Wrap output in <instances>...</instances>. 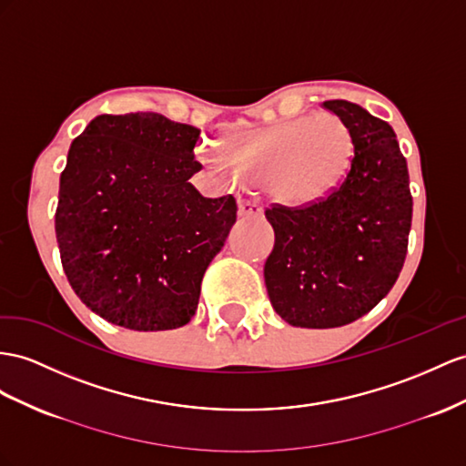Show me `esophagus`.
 Listing matches in <instances>:
<instances>
[{
	"label": "esophagus",
	"mask_w": 466,
	"mask_h": 466,
	"mask_svg": "<svg viewBox=\"0 0 466 466\" xmlns=\"http://www.w3.org/2000/svg\"><path fill=\"white\" fill-rule=\"evenodd\" d=\"M240 214L246 218H254V217H261V214H264V208H261L256 200H240Z\"/></svg>",
	"instance_id": "1"
}]
</instances>
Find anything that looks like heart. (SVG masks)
Instances as JSON below:
<instances>
[{
  "mask_svg": "<svg viewBox=\"0 0 466 466\" xmlns=\"http://www.w3.org/2000/svg\"><path fill=\"white\" fill-rule=\"evenodd\" d=\"M352 155L354 139L344 119L319 114L236 131L224 149H200L198 159L232 183L264 187L278 202L303 207L340 185Z\"/></svg>",
  "mask_w": 466,
  "mask_h": 466,
  "instance_id": "1",
  "label": "heart"
}]
</instances>
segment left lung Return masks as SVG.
<instances>
[{
  "label": "left lung",
  "mask_w": 466,
  "mask_h": 466,
  "mask_svg": "<svg viewBox=\"0 0 466 466\" xmlns=\"http://www.w3.org/2000/svg\"><path fill=\"white\" fill-rule=\"evenodd\" d=\"M323 106L352 134L349 173L311 205L266 208L276 232L264 268L269 301L301 329L349 325L384 299L403 268L413 212L408 163L391 126L347 100Z\"/></svg>",
  "instance_id": "8db88e82"
}]
</instances>
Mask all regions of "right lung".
I'll return each mask as SVG.
<instances>
[{
	"mask_svg": "<svg viewBox=\"0 0 466 466\" xmlns=\"http://www.w3.org/2000/svg\"><path fill=\"white\" fill-rule=\"evenodd\" d=\"M200 129L155 112L102 114L68 149L55 214L70 288L131 330L193 319L202 276L236 222V198L188 183Z\"/></svg>",
	"mask_w": 466,
	"mask_h": 466,
	"instance_id": "right-lung-1",
	"label": "right lung"
}]
</instances>
